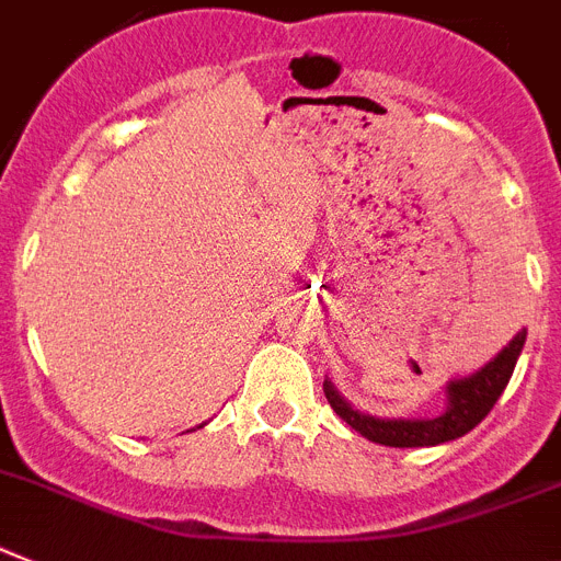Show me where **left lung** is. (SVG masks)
Listing matches in <instances>:
<instances>
[{
    "instance_id": "1",
    "label": "left lung",
    "mask_w": 561,
    "mask_h": 561,
    "mask_svg": "<svg viewBox=\"0 0 561 561\" xmlns=\"http://www.w3.org/2000/svg\"><path fill=\"white\" fill-rule=\"evenodd\" d=\"M525 336H528V331L522 328L484 368H479L477 374L462 376V379H454L448 385V408H445L442 416H370V413H362L356 408H351L345 399L339 397V390L328 379H324V397H328V402H331L339 419H345L353 431L362 433L365 439L376 442V445H388V448H431V445H442V442L459 439L468 431H473L491 413L496 399L502 397V390L511 382L516 359H519L522 347H525Z\"/></svg>"
}]
</instances>
